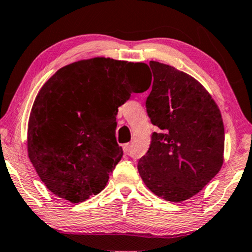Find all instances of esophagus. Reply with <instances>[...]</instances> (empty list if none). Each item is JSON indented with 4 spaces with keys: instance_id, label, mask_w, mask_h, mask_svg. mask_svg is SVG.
Listing matches in <instances>:
<instances>
[{
    "instance_id": "obj_1",
    "label": "esophagus",
    "mask_w": 252,
    "mask_h": 252,
    "mask_svg": "<svg viewBox=\"0 0 252 252\" xmlns=\"http://www.w3.org/2000/svg\"><path fill=\"white\" fill-rule=\"evenodd\" d=\"M130 144H125L123 145V152H125L126 154H129L130 153Z\"/></svg>"
}]
</instances>
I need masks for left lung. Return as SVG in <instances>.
<instances>
[{"instance_id": "left-lung-1", "label": "left lung", "mask_w": 252, "mask_h": 252, "mask_svg": "<svg viewBox=\"0 0 252 252\" xmlns=\"http://www.w3.org/2000/svg\"><path fill=\"white\" fill-rule=\"evenodd\" d=\"M150 67L154 81L146 109L158 130L152 133L138 171L155 195L183 202L221 169L224 123L211 94L194 77L153 60Z\"/></svg>"}]
</instances>
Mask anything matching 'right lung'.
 <instances>
[{
	"instance_id": "add662e5",
	"label": "right lung",
	"mask_w": 252,
	"mask_h": 252,
	"mask_svg": "<svg viewBox=\"0 0 252 252\" xmlns=\"http://www.w3.org/2000/svg\"><path fill=\"white\" fill-rule=\"evenodd\" d=\"M147 65L104 57L63 66L41 88L27 129L28 158L47 189L79 203L105 189L123 151L119 107L146 91Z\"/></svg>"
}]
</instances>
